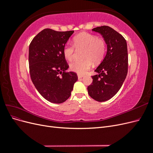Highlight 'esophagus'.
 <instances>
[{"instance_id": "esophagus-1", "label": "esophagus", "mask_w": 153, "mask_h": 153, "mask_svg": "<svg viewBox=\"0 0 153 153\" xmlns=\"http://www.w3.org/2000/svg\"><path fill=\"white\" fill-rule=\"evenodd\" d=\"M83 76H84V75H80V74H78V78H82Z\"/></svg>"}]
</instances>
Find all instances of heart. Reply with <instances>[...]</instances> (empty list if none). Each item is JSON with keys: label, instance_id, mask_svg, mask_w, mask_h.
<instances>
[{"label": "heart", "instance_id": "obj_1", "mask_svg": "<svg viewBox=\"0 0 153 153\" xmlns=\"http://www.w3.org/2000/svg\"><path fill=\"white\" fill-rule=\"evenodd\" d=\"M73 45L67 43L63 48L64 56L71 61L74 57L75 48L84 49V61L73 62L70 64V69L78 74H84L92 66V62L99 63L102 61L106 53V46L103 38L87 32H82L76 35L73 39Z\"/></svg>", "mask_w": 153, "mask_h": 153}]
</instances>
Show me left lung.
I'll return each instance as SVG.
<instances>
[{"mask_svg":"<svg viewBox=\"0 0 153 153\" xmlns=\"http://www.w3.org/2000/svg\"><path fill=\"white\" fill-rule=\"evenodd\" d=\"M92 30L99 32L107 45L103 61L95 69L98 75L92 76V82L88 86V94L92 99L103 102L112 98L121 89L126 77L128 56L126 41L108 26H101Z\"/></svg>","mask_w":153,"mask_h":153,"instance_id":"obj_1","label":"left lung"}]
</instances>
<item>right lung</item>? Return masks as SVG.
<instances>
[{
    "mask_svg": "<svg viewBox=\"0 0 153 153\" xmlns=\"http://www.w3.org/2000/svg\"><path fill=\"white\" fill-rule=\"evenodd\" d=\"M73 32L45 29L34 37L29 45L31 80L39 94L51 103L66 101L78 80L76 73L66 72L69 65L63 54V48Z\"/></svg>",
    "mask_w": 153,
    "mask_h": 153,
    "instance_id": "right-lung-1",
    "label": "right lung"
}]
</instances>
